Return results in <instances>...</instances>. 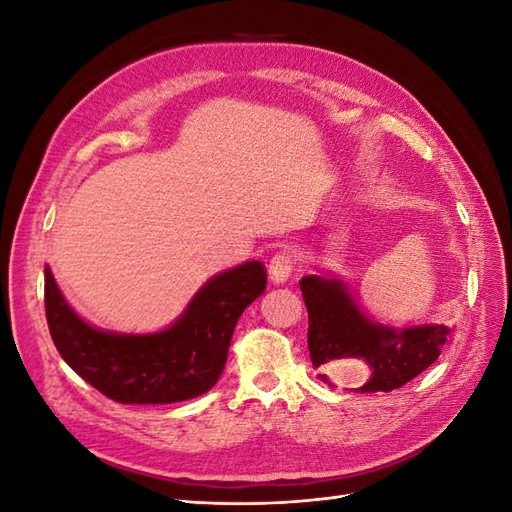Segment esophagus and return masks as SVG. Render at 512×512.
<instances>
[{"label":"esophagus","instance_id":"obj_1","mask_svg":"<svg viewBox=\"0 0 512 512\" xmlns=\"http://www.w3.org/2000/svg\"><path fill=\"white\" fill-rule=\"evenodd\" d=\"M294 265H297V256L292 252H280L275 254L269 262V277L273 284H284L288 277L294 271Z\"/></svg>","mask_w":512,"mask_h":512}]
</instances>
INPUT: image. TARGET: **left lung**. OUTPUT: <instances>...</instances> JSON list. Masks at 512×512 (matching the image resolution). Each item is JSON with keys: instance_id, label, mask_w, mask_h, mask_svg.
<instances>
[{"instance_id": "obj_1", "label": "left lung", "mask_w": 512, "mask_h": 512, "mask_svg": "<svg viewBox=\"0 0 512 512\" xmlns=\"http://www.w3.org/2000/svg\"><path fill=\"white\" fill-rule=\"evenodd\" d=\"M299 286L309 316V356L329 386L335 380L356 393L401 389L436 363L446 344L444 324L393 329L374 322L335 277L305 275Z\"/></svg>"}]
</instances>
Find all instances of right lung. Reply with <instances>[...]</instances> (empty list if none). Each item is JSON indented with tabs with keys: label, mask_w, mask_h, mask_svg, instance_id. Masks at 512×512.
<instances>
[{
	"label": "right lung",
	"mask_w": 512,
	"mask_h": 512,
	"mask_svg": "<svg viewBox=\"0 0 512 512\" xmlns=\"http://www.w3.org/2000/svg\"><path fill=\"white\" fill-rule=\"evenodd\" d=\"M265 288V265L243 262L213 275L168 329L126 335L85 322L46 267L44 309L61 359L102 395L119 404H175L218 382L237 320Z\"/></svg>",
	"instance_id": "1"
}]
</instances>
